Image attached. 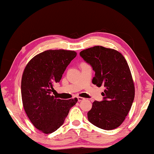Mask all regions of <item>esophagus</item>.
I'll use <instances>...</instances> for the list:
<instances>
[{"mask_svg":"<svg viewBox=\"0 0 154 154\" xmlns=\"http://www.w3.org/2000/svg\"><path fill=\"white\" fill-rule=\"evenodd\" d=\"M77 99H78V101H79V102H81V101H82V100H84V98H82V97H77Z\"/></svg>","mask_w":154,"mask_h":154,"instance_id":"obj_1","label":"esophagus"}]
</instances>
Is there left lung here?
I'll return each mask as SVG.
<instances>
[{
	"instance_id": "obj_1",
	"label": "left lung",
	"mask_w": 154,
	"mask_h": 154,
	"mask_svg": "<svg viewBox=\"0 0 154 154\" xmlns=\"http://www.w3.org/2000/svg\"><path fill=\"white\" fill-rule=\"evenodd\" d=\"M83 59L95 71L93 84L105 88L103 100H95L88 113L94 126L106 130L119 127L124 121L134 98V85L126 59L121 53L103 46L80 52Z\"/></svg>"
}]
</instances>
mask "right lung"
Masks as SVG:
<instances>
[{"instance_id": "add662e5", "label": "right lung", "mask_w": 154, "mask_h": 154, "mask_svg": "<svg viewBox=\"0 0 154 154\" xmlns=\"http://www.w3.org/2000/svg\"><path fill=\"white\" fill-rule=\"evenodd\" d=\"M76 56L75 51L50 49L37 54L25 67L21 83L23 106L33 126L43 133L58 129L77 102V98L61 100L51 95L54 84Z\"/></svg>"}]
</instances>
